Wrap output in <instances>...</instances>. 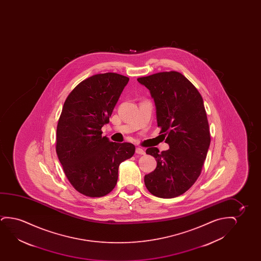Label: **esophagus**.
I'll list each match as a JSON object with an SVG mask.
<instances>
[{"label":"esophagus","instance_id":"1","mask_svg":"<svg viewBox=\"0 0 261 261\" xmlns=\"http://www.w3.org/2000/svg\"><path fill=\"white\" fill-rule=\"evenodd\" d=\"M136 152L137 154H140V155H144L145 154V151L142 148H139V147L136 148Z\"/></svg>","mask_w":261,"mask_h":261}]
</instances>
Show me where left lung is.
<instances>
[{"label": "left lung", "mask_w": 261, "mask_h": 261, "mask_svg": "<svg viewBox=\"0 0 261 261\" xmlns=\"http://www.w3.org/2000/svg\"><path fill=\"white\" fill-rule=\"evenodd\" d=\"M137 81L150 91L156 106L158 126L167 136L168 150L148 148L157 168L144 176L147 189L159 198L186 193L200 176L211 144V133L203 100L185 75L161 72Z\"/></svg>", "instance_id": "left-lung-1"}]
</instances>
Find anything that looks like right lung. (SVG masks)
<instances>
[{"mask_svg": "<svg viewBox=\"0 0 261 261\" xmlns=\"http://www.w3.org/2000/svg\"><path fill=\"white\" fill-rule=\"evenodd\" d=\"M129 79L117 73L90 76L68 94L57 125L56 152L73 187L86 196L102 197L118 182V167L136 147L101 136Z\"/></svg>", "mask_w": 261, "mask_h": 261, "instance_id": "obj_1", "label": "right lung"}]
</instances>
